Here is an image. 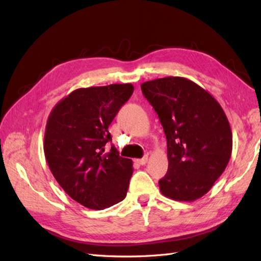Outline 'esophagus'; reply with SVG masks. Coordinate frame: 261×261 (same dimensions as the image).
Wrapping results in <instances>:
<instances>
[{
    "label": "esophagus",
    "instance_id": "1",
    "mask_svg": "<svg viewBox=\"0 0 261 261\" xmlns=\"http://www.w3.org/2000/svg\"><path fill=\"white\" fill-rule=\"evenodd\" d=\"M137 163L139 164V165H146L147 163H148V156H145L143 158H141V159H137Z\"/></svg>",
    "mask_w": 261,
    "mask_h": 261
}]
</instances>
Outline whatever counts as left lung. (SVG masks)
I'll use <instances>...</instances> for the list:
<instances>
[{"label": "left lung", "mask_w": 261, "mask_h": 261, "mask_svg": "<svg viewBox=\"0 0 261 261\" xmlns=\"http://www.w3.org/2000/svg\"><path fill=\"white\" fill-rule=\"evenodd\" d=\"M167 139L168 170L159 180L163 195L193 202L222 175L232 152V132L219 102L184 77H164L141 84Z\"/></svg>", "instance_id": "left-lung-1"}]
</instances>
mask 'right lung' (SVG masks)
Instances as JSON below:
<instances>
[{
	"label": "right lung",
	"instance_id": "1",
	"mask_svg": "<svg viewBox=\"0 0 261 261\" xmlns=\"http://www.w3.org/2000/svg\"><path fill=\"white\" fill-rule=\"evenodd\" d=\"M132 84L79 88L49 114L43 151L49 168L68 195L85 207L104 210L123 201L132 160L112 146L109 126L134 93Z\"/></svg>",
	"mask_w": 261,
	"mask_h": 261
}]
</instances>
